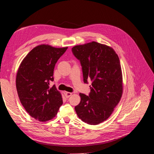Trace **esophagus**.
<instances>
[{"label":"esophagus","mask_w":154,"mask_h":154,"mask_svg":"<svg viewBox=\"0 0 154 154\" xmlns=\"http://www.w3.org/2000/svg\"><path fill=\"white\" fill-rule=\"evenodd\" d=\"M64 94L65 96H66L67 98L69 97H70L72 95V93H71V92H64Z\"/></svg>","instance_id":"esophagus-1"}]
</instances>
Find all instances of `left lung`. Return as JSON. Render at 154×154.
I'll return each mask as SVG.
<instances>
[{"label":"left lung","instance_id":"left-lung-1","mask_svg":"<svg viewBox=\"0 0 154 154\" xmlns=\"http://www.w3.org/2000/svg\"><path fill=\"white\" fill-rule=\"evenodd\" d=\"M72 53L81 62L83 81L91 80L88 96L80 93L75 110L78 117L90 125H97L111 115L123 92L119 58L111 47L96 42L74 46Z\"/></svg>","mask_w":154,"mask_h":154}]
</instances>
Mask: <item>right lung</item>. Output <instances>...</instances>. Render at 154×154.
I'll return each mask as SVG.
<instances>
[{"label": "right lung", "mask_w": 154, "mask_h": 154, "mask_svg": "<svg viewBox=\"0 0 154 154\" xmlns=\"http://www.w3.org/2000/svg\"><path fill=\"white\" fill-rule=\"evenodd\" d=\"M68 47L56 48L40 45L31 50L23 59L16 76V88L22 105L29 115L41 122L53 119L62 105L60 93L54 85L55 64Z\"/></svg>", "instance_id": "1"}]
</instances>
